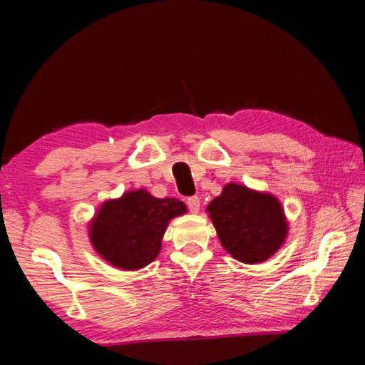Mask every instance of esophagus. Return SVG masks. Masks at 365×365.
<instances>
[{
    "label": "esophagus",
    "mask_w": 365,
    "mask_h": 365,
    "mask_svg": "<svg viewBox=\"0 0 365 365\" xmlns=\"http://www.w3.org/2000/svg\"><path fill=\"white\" fill-rule=\"evenodd\" d=\"M187 206L190 209V212H197V211H200V197L190 196L187 200Z\"/></svg>",
    "instance_id": "esophagus-1"
}]
</instances>
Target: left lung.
I'll return each mask as SVG.
<instances>
[{
    "instance_id": "8db88e82",
    "label": "left lung",
    "mask_w": 365,
    "mask_h": 365,
    "mask_svg": "<svg viewBox=\"0 0 365 365\" xmlns=\"http://www.w3.org/2000/svg\"><path fill=\"white\" fill-rule=\"evenodd\" d=\"M207 212L222 246L245 264L264 262L285 242V214L272 195L228 183Z\"/></svg>"
}]
</instances>
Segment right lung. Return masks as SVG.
Wrapping results in <instances>:
<instances>
[{
    "mask_svg": "<svg viewBox=\"0 0 365 365\" xmlns=\"http://www.w3.org/2000/svg\"><path fill=\"white\" fill-rule=\"evenodd\" d=\"M187 211L175 197L151 196L145 190L106 201L90 225L98 255L119 269L135 270L153 262L160 251L169 220Z\"/></svg>",
    "mask_w": 365,
    "mask_h": 365,
    "instance_id": "1",
    "label": "right lung"
}]
</instances>
